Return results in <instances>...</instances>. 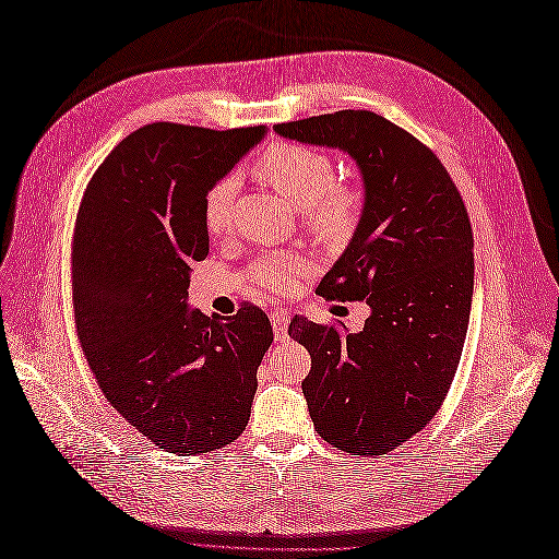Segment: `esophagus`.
<instances>
[{"mask_svg": "<svg viewBox=\"0 0 559 559\" xmlns=\"http://www.w3.org/2000/svg\"><path fill=\"white\" fill-rule=\"evenodd\" d=\"M270 321H273V333H275V341H286V335H289V314L284 310H275L270 312Z\"/></svg>", "mask_w": 559, "mask_h": 559, "instance_id": "1", "label": "esophagus"}]
</instances>
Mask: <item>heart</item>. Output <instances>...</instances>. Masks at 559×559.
<instances>
[{
	"mask_svg": "<svg viewBox=\"0 0 559 559\" xmlns=\"http://www.w3.org/2000/svg\"><path fill=\"white\" fill-rule=\"evenodd\" d=\"M253 173L273 186L296 210L306 214L310 228L326 240H341L357 224L359 193L335 181V165L324 151L306 144H273L253 165ZM238 189L233 175L214 181L202 200V222L214 238L230 226V200ZM306 251L286 249L259 259L249 270V280L265 292L284 294L294 289L298 277L310 270Z\"/></svg>",
	"mask_w": 559,
	"mask_h": 559,
	"instance_id": "b5f03b06",
	"label": "heart"
}]
</instances>
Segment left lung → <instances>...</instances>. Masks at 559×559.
<instances>
[{"label":"left lung","mask_w":559,"mask_h":559,"mask_svg":"<svg viewBox=\"0 0 559 559\" xmlns=\"http://www.w3.org/2000/svg\"><path fill=\"white\" fill-rule=\"evenodd\" d=\"M302 144L357 160L364 210L343 257L319 282L329 300H366L359 333L294 317L310 352L302 394L333 448L376 456L425 429L462 359L473 296V233L443 163L384 116L364 109L277 123Z\"/></svg>","instance_id":"8db88e82"}]
</instances>
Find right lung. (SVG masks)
<instances>
[{"mask_svg":"<svg viewBox=\"0 0 559 559\" xmlns=\"http://www.w3.org/2000/svg\"><path fill=\"white\" fill-rule=\"evenodd\" d=\"M265 128L148 123L97 167L72 242L79 343L105 399L175 454L238 438L273 326L251 302L233 317L189 310L191 265L210 253L202 200Z\"/></svg>","mask_w":559,"mask_h":559,"instance_id":"obj_1","label":"right lung"}]
</instances>
